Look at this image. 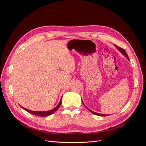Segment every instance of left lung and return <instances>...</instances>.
<instances>
[{"label":"left lung","instance_id":"left-lung-1","mask_svg":"<svg viewBox=\"0 0 146 146\" xmlns=\"http://www.w3.org/2000/svg\"><path fill=\"white\" fill-rule=\"evenodd\" d=\"M115 46V47L117 48V49L120 51L122 54L124 55L126 58L129 60V56H128V55H127V52H126V51L123 49V48H121V47H119V46H116V45H114ZM82 102H83V101H82ZM83 105H85V107L89 110V111L91 113H92V114H96V115H98V116H108V114H100V113H96V112H94V111H91V110H90L89 108H88V107H86V106H85V105L83 104Z\"/></svg>","mask_w":146,"mask_h":146}]
</instances>
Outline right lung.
I'll return each mask as SVG.
<instances>
[{
	"mask_svg": "<svg viewBox=\"0 0 146 146\" xmlns=\"http://www.w3.org/2000/svg\"><path fill=\"white\" fill-rule=\"evenodd\" d=\"M61 99H62V98H61V100L60 101L59 104H58V105H57L55 108H54V109H52L51 110H49V111H31V110L26 109V108L22 107V106H21L20 105H19L21 106V107L22 108H23L24 110H25V111H27V112L33 114V115L39 116H41V117H45V116H48L51 115V114H52L53 113H55L56 111V110L60 108V105L61 104V102H62V100H61Z\"/></svg>",
	"mask_w": 146,
	"mask_h": 146,
	"instance_id": "add662e5",
	"label": "right lung"
}]
</instances>
